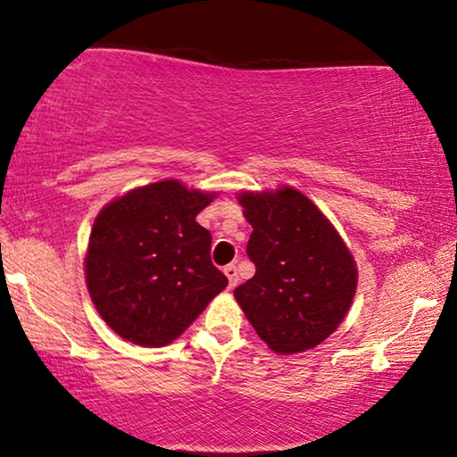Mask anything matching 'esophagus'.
<instances>
[{
	"label": "esophagus",
	"instance_id": "obj_1",
	"mask_svg": "<svg viewBox=\"0 0 457 457\" xmlns=\"http://www.w3.org/2000/svg\"><path fill=\"white\" fill-rule=\"evenodd\" d=\"M223 272H226L228 280H229V288H234V286L237 284V268L234 264H229V266L223 268Z\"/></svg>",
	"mask_w": 457,
	"mask_h": 457
}]
</instances>
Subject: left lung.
<instances>
[{"label": "left lung", "mask_w": 457, "mask_h": 457, "mask_svg": "<svg viewBox=\"0 0 457 457\" xmlns=\"http://www.w3.org/2000/svg\"><path fill=\"white\" fill-rule=\"evenodd\" d=\"M253 228L247 258L256 274L234 296L260 338L276 353L320 345L343 322L357 288L349 247L303 193H242Z\"/></svg>", "instance_id": "obj_1"}]
</instances>
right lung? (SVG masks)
Instances as JSON below:
<instances>
[{"label":"right lung","mask_w":457,"mask_h":457,"mask_svg":"<svg viewBox=\"0 0 457 457\" xmlns=\"http://www.w3.org/2000/svg\"><path fill=\"white\" fill-rule=\"evenodd\" d=\"M213 195L175 179L145 185L98 213L87 252V284L117 335L165 346L228 286L212 264V234L195 221Z\"/></svg>","instance_id":"right-lung-1"}]
</instances>
